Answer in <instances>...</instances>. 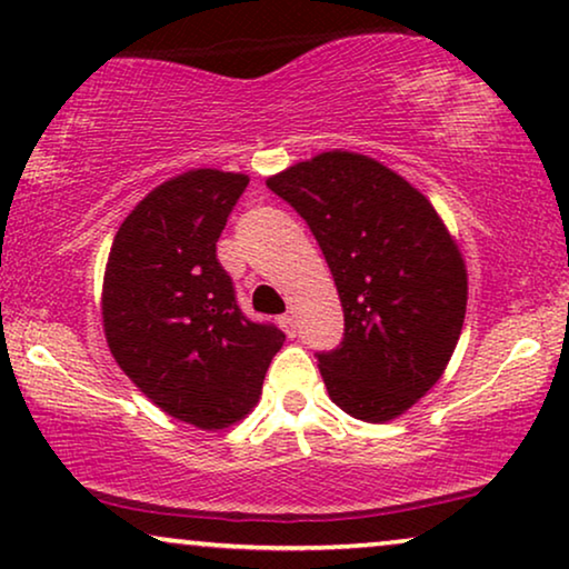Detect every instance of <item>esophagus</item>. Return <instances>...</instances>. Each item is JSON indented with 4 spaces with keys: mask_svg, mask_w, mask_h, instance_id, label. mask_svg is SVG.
<instances>
[{
    "mask_svg": "<svg viewBox=\"0 0 569 569\" xmlns=\"http://www.w3.org/2000/svg\"><path fill=\"white\" fill-rule=\"evenodd\" d=\"M279 323H282V329H284L287 337H295V331H298V323H295V316L284 313L282 318H279Z\"/></svg>",
    "mask_w": 569,
    "mask_h": 569,
    "instance_id": "obj_1",
    "label": "esophagus"
}]
</instances>
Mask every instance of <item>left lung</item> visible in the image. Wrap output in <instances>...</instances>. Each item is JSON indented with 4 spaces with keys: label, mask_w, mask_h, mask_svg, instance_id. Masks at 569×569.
<instances>
[{
    "label": "left lung",
    "mask_w": 569,
    "mask_h": 569,
    "mask_svg": "<svg viewBox=\"0 0 569 569\" xmlns=\"http://www.w3.org/2000/svg\"><path fill=\"white\" fill-rule=\"evenodd\" d=\"M267 186L308 222L337 282L345 339L318 352L331 401L388 422L438 383L466 316V267L435 207L391 168L321 152Z\"/></svg>",
    "instance_id": "left-lung-1"
}]
</instances>
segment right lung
Masks as SVG:
<instances>
[{
  "label": "right lung",
  "mask_w": 569,
  "mask_h": 569,
  "mask_svg": "<svg viewBox=\"0 0 569 569\" xmlns=\"http://www.w3.org/2000/svg\"><path fill=\"white\" fill-rule=\"evenodd\" d=\"M248 176L199 168L147 193L116 232L103 329L134 386L170 417L222 430L259 401L284 333L256 323L217 261Z\"/></svg>",
  "instance_id": "right-lung-1"
}]
</instances>
